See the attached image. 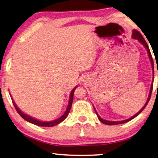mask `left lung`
<instances>
[{
    "instance_id": "obj_1",
    "label": "left lung",
    "mask_w": 158,
    "mask_h": 158,
    "mask_svg": "<svg viewBox=\"0 0 158 158\" xmlns=\"http://www.w3.org/2000/svg\"><path fill=\"white\" fill-rule=\"evenodd\" d=\"M132 37H133V39L135 40H138V41H139L141 44H143V46L145 47V48L147 49L148 51V56H149V58H150V62H151V64H152V70L154 69V64H153V60H152V55H151V53H150V49L149 48H148V45L147 44V42H145V40H144V38H143V37L142 36V35H141L139 32L138 31V30H134L133 32V35H132ZM152 86H153V81H152V84H151V86H150V93H149V95H148V100L146 103H145V104L144 105V106H143L142 108V109H141L139 112L137 113L135 115H134L133 116H132L131 118H130L128 119H126V120H124V121H106V120H104L103 119L101 118L99 116H98V114H97V112H96V110L95 109V108L94 107V110H95V112L96 115H97V117L98 118L99 121L102 122V123H104V124H106V125H109V126H112V125H117V124H122V123H126V122H128L131 121L132 119H133L134 118H135L137 116H138L141 112L143 111V110H144V109L145 108V106H146L147 104L148 103V102H149V101L150 99V96H151V94H152Z\"/></svg>"
}]
</instances>
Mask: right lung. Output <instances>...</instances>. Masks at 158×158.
Returning <instances> with one entry per match:
<instances>
[{
  "label": "right lung",
  "mask_w": 158,
  "mask_h": 158,
  "mask_svg": "<svg viewBox=\"0 0 158 158\" xmlns=\"http://www.w3.org/2000/svg\"><path fill=\"white\" fill-rule=\"evenodd\" d=\"M77 86H75L74 89H72V91H71V93H70V96H69V104H68V106H67V109L66 110V111L64 114L62 115V116L60 118H59L55 120V121H48V122H44V121H39V120H37L34 118H32L31 116H28V115L25 114L24 113H23L21 110L18 109V107L17 106V105L15 104V102H14L13 98H12V101H13V103L14 105V106H15L16 110H17V112L19 114V115L23 118V119L25 120V121H27L28 122H30V123H31L32 124H35L36 125V126H42V127H52V126H55L56 125H58L59 123H60L61 122H62L67 117L68 114H69V113L70 111V109H71V107H72V101H73V96H74V90L76 89Z\"/></svg>",
  "instance_id": "right-lung-1"
}]
</instances>
